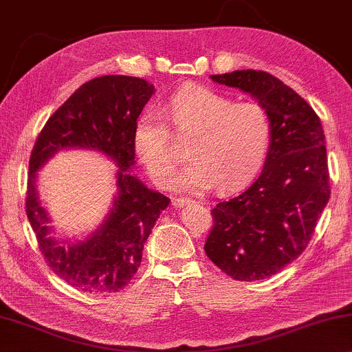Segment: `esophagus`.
I'll list each match as a JSON object with an SVG mask.
<instances>
[{
  "label": "esophagus",
  "instance_id": "obj_1",
  "mask_svg": "<svg viewBox=\"0 0 352 352\" xmlns=\"http://www.w3.org/2000/svg\"><path fill=\"white\" fill-rule=\"evenodd\" d=\"M191 204V200L189 199H185V197H174L172 199V206L174 208H183V206Z\"/></svg>",
  "mask_w": 352,
  "mask_h": 352
}]
</instances>
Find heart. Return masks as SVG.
Masks as SVG:
<instances>
[{"label":"heart","mask_w":352,"mask_h":352,"mask_svg":"<svg viewBox=\"0 0 352 352\" xmlns=\"http://www.w3.org/2000/svg\"><path fill=\"white\" fill-rule=\"evenodd\" d=\"M164 111L178 133L194 135L188 146L191 161L175 180L180 189L204 192L216 183L219 189H233L263 163L271 142V120L261 104L233 103L213 89L191 85L178 89ZM133 142L150 177L158 185H170L178 156L160 113L144 111Z\"/></svg>","instance_id":"1"}]
</instances>
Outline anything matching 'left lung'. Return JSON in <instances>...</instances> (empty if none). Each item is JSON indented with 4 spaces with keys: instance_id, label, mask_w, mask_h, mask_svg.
Segmentation results:
<instances>
[{
    "instance_id": "8db88e82",
    "label": "left lung",
    "mask_w": 352,
    "mask_h": 352,
    "mask_svg": "<svg viewBox=\"0 0 352 352\" xmlns=\"http://www.w3.org/2000/svg\"><path fill=\"white\" fill-rule=\"evenodd\" d=\"M210 78L250 94L263 106L271 142L260 177L211 211L214 226L205 252L232 278L263 280L304 252L326 208L331 191L324 131L311 106L267 72Z\"/></svg>"
}]
</instances>
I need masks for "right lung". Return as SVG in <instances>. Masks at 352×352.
I'll list each match as a JSON object with an SVG mask.
<instances>
[{
    "label": "right lung",
    "instance_id": "right-lung-1",
    "mask_svg": "<svg viewBox=\"0 0 352 352\" xmlns=\"http://www.w3.org/2000/svg\"><path fill=\"white\" fill-rule=\"evenodd\" d=\"M153 94V85L136 76L94 78L50 117L31 152L28 219L48 266L82 293H116L131 280L141 266L144 244L170 202L130 172L136 163V120ZM70 148L94 149L118 166L110 213L96 231L78 240L54 235L36 192V172L56 153Z\"/></svg>",
    "mask_w": 352,
    "mask_h": 352
}]
</instances>
